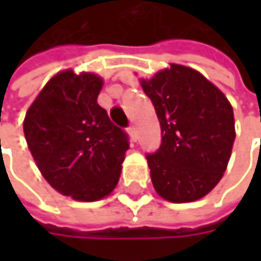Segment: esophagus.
I'll use <instances>...</instances> for the list:
<instances>
[{
  "label": "esophagus",
  "mask_w": 261,
  "mask_h": 261,
  "mask_svg": "<svg viewBox=\"0 0 261 261\" xmlns=\"http://www.w3.org/2000/svg\"><path fill=\"white\" fill-rule=\"evenodd\" d=\"M128 134L131 136V139L136 142L137 140V128H136V125H131L130 128H128Z\"/></svg>",
  "instance_id": "1"
}]
</instances>
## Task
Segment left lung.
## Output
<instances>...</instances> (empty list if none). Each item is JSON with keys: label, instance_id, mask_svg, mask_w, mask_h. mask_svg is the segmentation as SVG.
<instances>
[{"label": "left lung", "instance_id": "obj_1", "mask_svg": "<svg viewBox=\"0 0 261 261\" xmlns=\"http://www.w3.org/2000/svg\"><path fill=\"white\" fill-rule=\"evenodd\" d=\"M139 83L162 128L159 151L146 155L155 192L175 204L204 198L231 157L236 128L230 101L201 72L177 63Z\"/></svg>", "mask_w": 261, "mask_h": 261}]
</instances>
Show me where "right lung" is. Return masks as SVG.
<instances>
[{"label":"right lung","mask_w":261,"mask_h":261,"mask_svg":"<svg viewBox=\"0 0 261 261\" xmlns=\"http://www.w3.org/2000/svg\"><path fill=\"white\" fill-rule=\"evenodd\" d=\"M104 80L65 69L48 80L24 119L28 149L48 184L75 201L109 196L121 177L127 134L96 102Z\"/></svg>","instance_id":"1"}]
</instances>
